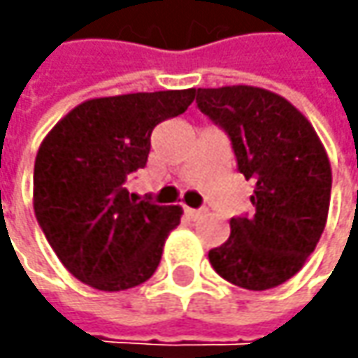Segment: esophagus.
<instances>
[{
	"label": "esophagus",
	"mask_w": 358,
	"mask_h": 358,
	"mask_svg": "<svg viewBox=\"0 0 358 358\" xmlns=\"http://www.w3.org/2000/svg\"><path fill=\"white\" fill-rule=\"evenodd\" d=\"M185 213H187V217L191 219V221H195V219H199V217H203V215H205V209H191V207H187Z\"/></svg>",
	"instance_id": "1"
}]
</instances>
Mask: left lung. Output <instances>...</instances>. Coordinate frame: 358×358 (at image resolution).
Returning a JSON list of instances; mask_svg holds the SVG:
<instances>
[{
    "instance_id": "8db88e82",
    "label": "left lung",
    "mask_w": 358,
    "mask_h": 358,
    "mask_svg": "<svg viewBox=\"0 0 358 358\" xmlns=\"http://www.w3.org/2000/svg\"><path fill=\"white\" fill-rule=\"evenodd\" d=\"M197 107L225 129L237 169L255 181V215L231 219V235L209 251V263L243 289L279 287L324 231L333 175L323 143L295 105L261 87L197 90Z\"/></svg>"
}]
</instances>
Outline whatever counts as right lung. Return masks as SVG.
<instances>
[{
  "instance_id": "1",
  "label": "right lung",
  "mask_w": 358,
  "mask_h": 358,
  "mask_svg": "<svg viewBox=\"0 0 358 358\" xmlns=\"http://www.w3.org/2000/svg\"><path fill=\"white\" fill-rule=\"evenodd\" d=\"M193 99L195 90L87 99L41 141L34 167L35 217L76 279L113 293L155 273L183 209L133 199L125 181L145 167L153 129L185 113Z\"/></svg>"
}]
</instances>
